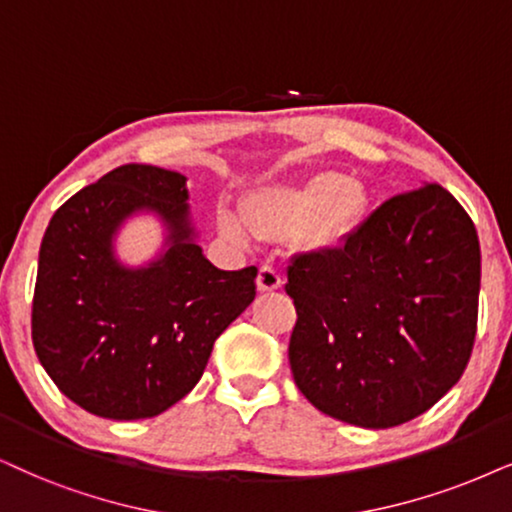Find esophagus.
I'll list each match as a JSON object with an SVG mask.
<instances>
[{
  "mask_svg": "<svg viewBox=\"0 0 512 512\" xmlns=\"http://www.w3.org/2000/svg\"><path fill=\"white\" fill-rule=\"evenodd\" d=\"M283 286V278L274 267L264 264L260 267V274H257V290L260 293H271V290H278Z\"/></svg>",
  "mask_w": 512,
  "mask_h": 512,
  "instance_id": "esophagus-1",
  "label": "esophagus"
}]
</instances>
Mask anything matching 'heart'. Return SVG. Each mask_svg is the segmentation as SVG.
Masks as SVG:
<instances>
[{
    "instance_id": "1",
    "label": "heart",
    "mask_w": 512,
    "mask_h": 512,
    "mask_svg": "<svg viewBox=\"0 0 512 512\" xmlns=\"http://www.w3.org/2000/svg\"><path fill=\"white\" fill-rule=\"evenodd\" d=\"M368 193L357 179L340 172H319L297 186H281L257 193L245 205V222L257 236H276L307 226L316 245L338 243L364 215ZM219 226L229 238L243 241V226L222 212Z\"/></svg>"
}]
</instances>
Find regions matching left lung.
I'll return each instance as SVG.
<instances>
[{
  "label": "left lung",
  "instance_id": "obj_1",
  "mask_svg": "<svg viewBox=\"0 0 512 512\" xmlns=\"http://www.w3.org/2000/svg\"><path fill=\"white\" fill-rule=\"evenodd\" d=\"M295 385L359 428L409 423L468 366L480 300V241L439 184L385 200L338 248L295 255Z\"/></svg>",
  "mask_w": 512,
  "mask_h": 512
}]
</instances>
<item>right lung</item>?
I'll return each instance as SVG.
<instances>
[{
	"label": "right lung",
	"instance_id": "right-lung-1",
	"mask_svg": "<svg viewBox=\"0 0 512 512\" xmlns=\"http://www.w3.org/2000/svg\"><path fill=\"white\" fill-rule=\"evenodd\" d=\"M186 200L184 174L122 165L68 198L44 231L32 345L58 390L94 416L153 418L184 399L255 300L257 269H217ZM137 211H155L168 238L158 261L132 270L112 238Z\"/></svg>",
	"mask_w": 512,
	"mask_h": 512
}]
</instances>
